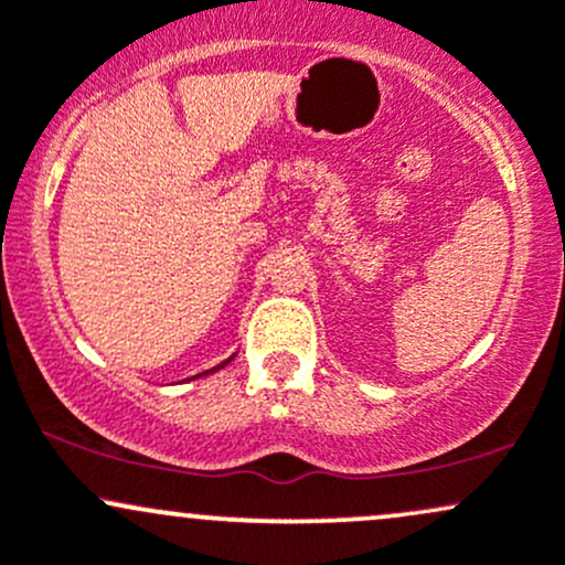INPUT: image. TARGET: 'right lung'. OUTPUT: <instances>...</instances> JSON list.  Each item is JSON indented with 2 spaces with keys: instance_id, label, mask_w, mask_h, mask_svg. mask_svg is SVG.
Masks as SVG:
<instances>
[{
  "instance_id": "obj_1",
  "label": "right lung",
  "mask_w": 565,
  "mask_h": 565,
  "mask_svg": "<svg viewBox=\"0 0 565 565\" xmlns=\"http://www.w3.org/2000/svg\"><path fill=\"white\" fill-rule=\"evenodd\" d=\"M228 361H233V359H228ZM228 361H223V364H220V366H215V369H210V372H217V369H223L225 364H228Z\"/></svg>"
}]
</instances>
